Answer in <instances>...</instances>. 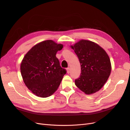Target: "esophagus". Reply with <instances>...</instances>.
I'll return each mask as SVG.
<instances>
[{"mask_svg":"<svg viewBox=\"0 0 130 130\" xmlns=\"http://www.w3.org/2000/svg\"><path fill=\"white\" fill-rule=\"evenodd\" d=\"M66 70H67V73L68 74H69V73H70V69L69 67L67 68V69H66Z\"/></svg>","mask_w":130,"mask_h":130,"instance_id":"esophagus-1","label":"esophagus"}]
</instances>
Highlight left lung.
<instances>
[{"mask_svg":"<svg viewBox=\"0 0 130 130\" xmlns=\"http://www.w3.org/2000/svg\"><path fill=\"white\" fill-rule=\"evenodd\" d=\"M80 64L79 77L76 86L86 94L99 91L106 82L111 72L110 59L105 50L92 41L80 40L71 46Z\"/></svg>","mask_w":130,"mask_h":130,"instance_id":"1","label":"left lung"}]
</instances>
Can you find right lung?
<instances>
[{"instance_id":"add662e5","label":"right lung","mask_w":130,"mask_h":130,"mask_svg":"<svg viewBox=\"0 0 130 130\" xmlns=\"http://www.w3.org/2000/svg\"><path fill=\"white\" fill-rule=\"evenodd\" d=\"M63 47L52 40H45L33 46L23 58L20 72L24 82L36 96H50L58 88L66 73L56 57Z\"/></svg>"}]
</instances>
